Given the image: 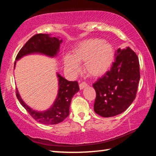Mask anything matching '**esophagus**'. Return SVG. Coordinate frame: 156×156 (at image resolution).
<instances>
[{"label":"esophagus","instance_id":"obj_1","mask_svg":"<svg viewBox=\"0 0 156 156\" xmlns=\"http://www.w3.org/2000/svg\"><path fill=\"white\" fill-rule=\"evenodd\" d=\"M87 86H88V84L86 83H84V82H83V83L79 84V87H80V89H81V90L82 89H83L84 88L87 87Z\"/></svg>","mask_w":156,"mask_h":156}]
</instances>
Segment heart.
<instances>
[{
  "label": "heart",
  "mask_w": 156,
  "mask_h": 156,
  "mask_svg": "<svg viewBox=\"0 0 156 156\" xmlns=\"http://www.w3.org/2000/svg\"><path fill=\"white\" fill-rule=\"evenodd\" d=\"M115 59L113 44L103 39L90 38L80 41L72 50V54H65L63 63L69 72L80 70V63L84 62V70L92 77H100L109 72Z\"/></svg>",
  "instance_id": "1"
}]
</instances>
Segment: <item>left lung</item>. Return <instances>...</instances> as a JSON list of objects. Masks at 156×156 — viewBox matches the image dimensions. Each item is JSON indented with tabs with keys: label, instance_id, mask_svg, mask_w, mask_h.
<instances>
[{
	"label": "left lung",
	"instance_id": "obj_1",
	"mask_svg": "<svg viewBox=\"0 0 156 156\" xmlns=\"http://www.w3.org/2000/svg\"><path fill=\"white\" fill-rule=\"evenodd\" d=\"M111 70L93 84L96 92L94 109L102 117L120 114L136 98L140 80L139 60L129 47L115 52Z\"/></svg>",
	"mask_w": 156,
	"mask_h": 156
}]
</instances>
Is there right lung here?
Instances as JSON below:
<instances>
[{"label":"right lung","mask_w":156,"mask_h":156,"mask_svg":"<svg viewBox=\"0 0 156 156\" xmlns=\"http://www.w3.org/2000/svg\"><path fill=\"white\" fill-rule=\"evenodd\" d=\"M62 43V40L59 36H52L51 34H36L31 37L18 52L14 69L16 61L28 55L40 54L49 58L57 57ZM56 77L58 89L56 99L51 107L41 112L34 109L26 104L16 89V96L20 103L34 120L44 125H56L62 122L69 114L72 98L80 90L77 81H69L58 72H56Z\"/></svg>","instance_id":"right-lung-1"}]
</instances>
